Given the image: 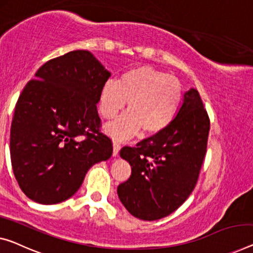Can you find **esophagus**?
<instances>
[{
	"label": "esophagus",
	"instance_id": "34e87169",
	"mask_svg": "<svg viewBox=\"0 0 253 253\" xmlns=\"http://www.w3.org/2000/svg\"><path fill=\"white\" fill-rule=\"evenodd\" d=\"M119 150H120V143L117 142V141H114V152H112V154H114V157L118 156Z\"/></svg>",
	"mask_w": 253,
	"mask_h": 253
}]
</instances>
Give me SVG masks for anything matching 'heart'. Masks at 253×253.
<instances>
[{"label": "heart", "mask_w": 253, "mask_h": 253, "mask_svg": "<svg viewBox=\"0 0 253 253\" xmlns=\"http://www.w3.org/2000/svg\"><path fill=\"white\" fill-rule=\"evenodd\" d=\"M183 87L175 76L150 66L126 71L119 82L109 79L100 92L99 111L104 119H112L125 108L128 111L105 126L116 138L137 134L153 135L170 125L178 111Z\"/></svg>", "instance_id": "obj_1"}]
</instances>
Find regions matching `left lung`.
<instances>
[{
    "label": "left lung",
    "mask_w": 253,
    "mask_h": 253,
    "mask_svg": "<svg viewBox=\"0 0 253 253\" xmlns=\"http://www.w3.org/2000/svg\"><path fill=\"white\" fill-rule=\"evenodd\" d=\"M209 129V116L200 94L191 88L165 130L135 148L120 150V157L131 167L129 178L117 188L128 212L142 220H157L185 202L197 185Z\"/></svg>",
    "instance_id": "8db88e82"
}]
</instances>
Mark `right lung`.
Wrapping results in <instances>:
<instances>
[{
  "mask_svg": "<svg viewBox=\"0 0 253 253\" xmlns=\"http://www.w3.org/2000/svg\"><path fill=\"white\" fill-rule=\"evenodd\" d=\"M110 73L88 51H71L36 71L17 101L10 156L21 191L42 205L76 193L88 169L112 154L97 114Z\"/></svg>",
  "mask_w": 253,
  "mask_h": 253,
  "instance_id": "1",
  "label": "right lung"
}]
</instances>
